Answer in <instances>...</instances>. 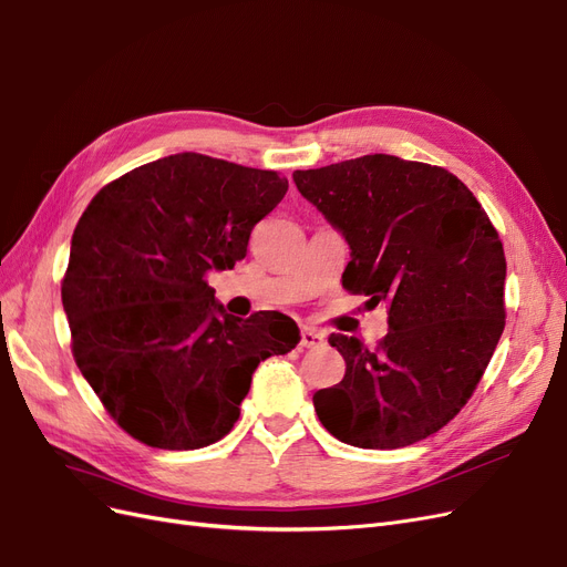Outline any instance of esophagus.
<instances>
[{
  "instance_id": "esophagus-1",
  "label": "esophagus",
  "mask_w": 567,
  "mask_h": 567,
  "mask_svg": "<svg viewBox=\"0 0 567 567\" xmlns=\"http://www.w3.org/2000/svg\"><path fill=\"white\" fill-rule=\"evenodd\" d=\"M299 343L303 346V349H320V346L324 343V334L320 330H316V327H303Z\"/></svg>"
}]
</instances>
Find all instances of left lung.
<instances>
[{"label": "left lung", "mask_w": 567, "mask_h": 567, "mask_svg": "<svg viewBox=\"0 0 567 567\" xmlns=\"http://www.w3.org/2000/svg\"><path fill=\"white\" fill-rule=\"evenodd\" d=\"M295 184L351 247L343 289L389 306L374 349L330 337L346 374L313 395L318 419L353 447L424 441L468 403L504 332L499 233L460 178L424 162L364 155Z\"/></svg>", "instance_id": "1"}]
</instances>
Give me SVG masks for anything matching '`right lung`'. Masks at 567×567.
<instances>
[{
	"mask_svg": "<svg viewBox=\"0 0 567 567\" xmlns=\"http://www.w3.org/2000/svg\"><path fill=\"white\" fill-rule=\"evenodd\" d=\"M287 188L278 172L178 153L111 181L84 209L61 282L72 358L138 443L221 441L259 362L299 343L291 318L228 316L207 282L247 257Z\"/></svg>",
	"mask_w": 567,
	"mask_h": 567,
	"instance_id": "right-lung-1",
	"label": "right lung"
}]
</instances>
